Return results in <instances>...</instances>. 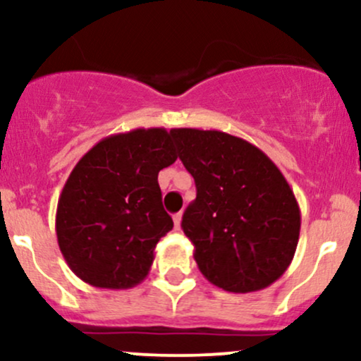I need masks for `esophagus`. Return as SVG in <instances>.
<instances>
[{
    "label": "esophagus",
    "mask_w": 361,
    "mask_h": 361,
    "mask_svg": "<svg viewBox=\"0 0 361 361\" xmlns=\"http://www.w3.org/2000/svg\"><path fill=\"white\" fill-rule=\"evenodd\" d=\"M181 217H183V214H181V212H178V214L173 215V222H175V229H180V226H181Z\"/></svg>",
    "instance_id": "1"
}]
</instances>
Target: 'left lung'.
<instances>
[{
	"label": "left lung",
	"mask_w": 361,
	"mask_h": 361,
	"mask_svg": "<svg viewBox=\"0 0 361 361\" xmlns=\"http://www.w3.org/2000/svg\"><path fill=\"white\" fill-rule=\"evenodd\" d=\"M197 198L181 227L198 270L227 292L270 287L295 255L300 209L276 164L251 142L221 130L173 128Z\"/></svg>",
	"instance_id": "obj_1"
}]
</instances>
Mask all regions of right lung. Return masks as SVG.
Returning <instances> with one entry per match:
<instances>
[{
    "label": "right lung",
    "mask_w": 361,
    "mask_h": 361,
    "mask_svg": "<svg viewBox=\"0 0 361 361\" xmlns=\"http://www.w3.org/2000/svg\"><path fill=\"white\" fill-rule=\"evenodd\" d=\"M171 130L134 128L102 139L78 161L56 214L59 250L98 288H130L147 276L154 247L173 229L157 175L176 161Z\"/></svg>",
    "instance_id": "obj_1"
}]
</instances>
